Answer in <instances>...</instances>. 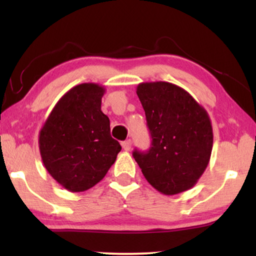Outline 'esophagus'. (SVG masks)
<instances>
[{
  "label": "esophagus",
  "mask_w": 256,
  "mask_h": 256,
  "mask_svg": "<svg viewBox=\"0 0 256 256\" xmlns=\"http://www.w3.org/2000/svg\"><path fill=\"white\" fill-rule=\"evenodd\" d=\"M131 146H132V141L131 140H126V141H123L122 142V146L125 151H128L131 149Z\"/></svg>",
  "instance_id": "1"
}]
</instances>
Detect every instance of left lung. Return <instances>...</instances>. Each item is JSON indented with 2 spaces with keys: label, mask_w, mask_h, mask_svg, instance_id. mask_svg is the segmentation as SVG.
<instances>
[{
  "label": "left lung",
  "mask_w": 256,
  "mask_h": 256,
  "mask_svg": "<svg viewBox=\"0 0 256 256\" xmlns=\"http://www.w3.org/2000/svg\"><path fill=\"white\" fill-rule=\"evenodd\" d=\"M136 94L151 134L146 152L133 157L146 180L166 196L192 188L210 162L214 133L206 110L180 86L142 82Z\"/></svg>",
  "instance_id": "1"
}]
</instances>
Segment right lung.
Listing matches in <instances>:
<instances>
[{"mask_svg":"<svg viewBox=\"0 0 256 256\" xmlns=\"http://www.w3.org/2000/svg\"><path fill=\"white\" fill-rule=\"evenodd\" d=\"M105 88L81 84L56 102L40 132V151L50 175L70 192L99 183L122 149L110 136V118L102 112Z\"/></svg>","mask_w":256,"mask_h":256,"instance_id":"obj_1","label":"right lung"}]
</instances>
